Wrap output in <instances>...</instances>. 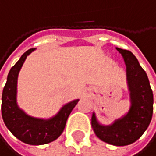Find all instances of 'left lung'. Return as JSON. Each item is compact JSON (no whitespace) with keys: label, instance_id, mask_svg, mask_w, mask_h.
Segmentation results:
<instances>
[{"label":"left lung","instance_id":"8db88e82","mask_svg":"<svg viewBox=\"0 0 156 156\" xmlns=\"http://www.w3.org/2000/svg\"><path fill=\"white\" fill-rule=\"evenodd\" d=\"M126 65V80L130 91V110L111 125L101 124L93 112L91 125L95 134L103 142L124 146L137 141L148 128L154 110V95L148 76L137 58L129 50L116 47Z\"/></svg>","mask_w":156,"mask_h":156}]
</instances>
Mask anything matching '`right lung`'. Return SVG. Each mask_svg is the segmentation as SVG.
Instances as JSON below:
<instances>
[{
    "label": "right lung",
    "instance_id": "1",
    "mask_svg": "<svg viewBox=\"0 0 156 156\" xmlns=\"http://www.w3.org/2000/svg\"><path fill=\"white\" fill-rule=\"evenodd\" d=\"M34 50V48L27 50L8 74L2 96V116L8 130L17 139L28 144L40 145L51 143L61 135L70 112L80 100L65 104L56 115L47 120L31 117L18 107L16 101L18 74L27 55Z\"/></svg>",
    "mask_w": 156,
    "mask_h": 156
}]
</instances>
